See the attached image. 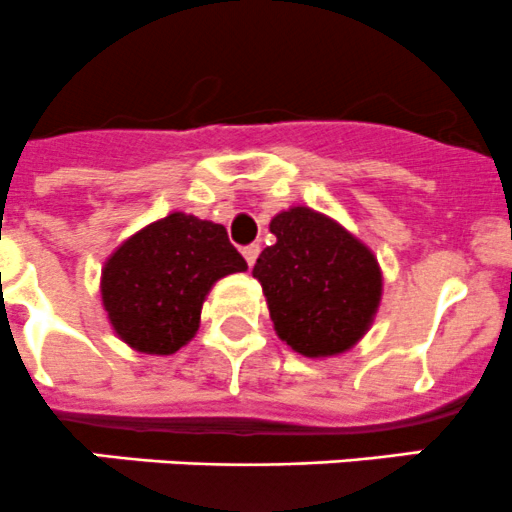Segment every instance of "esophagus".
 I'll use <instances>...</instances> for the list:
<instances>
[{
	"label": "esophagus",
	"mask_w": 512,
	"mask_h": 512,
	"mask_svg": "<svg viewBox=\"0 0 512 512\" xmlns=\"http://www.w3.org/2000/svg\"><path fill=\"white\" fill-rule=\"evenodd\" d=\"M258 254H261V246H258V244L246 246V249H244V258H246V263H249V266H254L256 258H258Z\"/></svg>",
	"instance_id": "34e87169"
}]
</instances>
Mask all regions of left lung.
Listing matches in <instances>:
<instances>
[{
    "label": "left lung",
    "instance_id": "obj_1",
    "mask_svg": "<svg viewBox=\"0 0 512 512\" xmlns=\"http://www.w3.org/2000/svg\"><path fill=\"white\" fill-rule=\"evenodd\" d=\"M276 244L254 266L273 331L306 358L346 353L373 326L383 296L378 258L331 216L291 206L268 224Z\"/></svg>",
    "mask_w": 512,
    "mask_h": 512
}]
</instances>
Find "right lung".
<instances>
[{"label": "right lung", "mask_w": 512, "mask_h": 512, "mask_svg": "<svg viewBox=\"0 0 512 512\" xmlns=\"http://www.w3.org/2000/svg\"><path fill=\"white\" fill-rule=\"evenodd\" d=\"M246 268L224 226L174 211L131 234L106 258L101 306L126 346L171 356L199 331L214 283Z\"/></svg>", "instance_id": "obj_1"}]
</instances>
